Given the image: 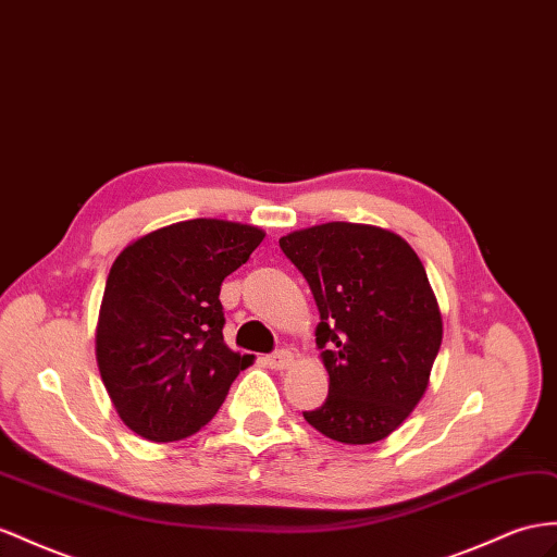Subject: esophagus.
<instances>
[{
    "mask_svg": "<svg viewBox=\"0 0 557 557\" xmlns=\"http://www.w3.org/2000/svg\"><path fill=\"white\" fill-rule=\"evenodd\" d=\"M265 362L270 369H289L294 362V352L292 350H275L268 355Z\"/></svg>",
    "mask_w": 557,
    "mask_h": 557,
    "instance_id": "34e87169",
    "label": "esophagus"
}]
</instances>
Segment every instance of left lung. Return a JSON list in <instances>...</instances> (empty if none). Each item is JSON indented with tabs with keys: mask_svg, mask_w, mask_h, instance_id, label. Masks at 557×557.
Instances as JSON below:
<instances>
[{
	"mask_svg": "<svg viewBox=\"0 0 557 557\" xmlns=\"http://www.w3.org/2000/svg\"><path fill=\"white\" fill-rule=\"evenodd\" d=\"M320 310L330 395L304 419L346 445L388 437L428 388L442 344L425 268L403 237L360 223H322L280 239Z\"/></svg>",
	"mask_w": 557,
	"mask_h": 557,
	"instance_id": "1",
	"label": "left lung"
}]
</instances>
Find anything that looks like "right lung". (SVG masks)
<instances>
[{
  "instance_id": "1",
  "label": "right lung",
  "mask_w": 557,
  "mask_h": 557,
  "mask_svg": "<svg viewBox=\"0 0 557 557\" xmlns=\"http://www.w3.org/2000/svg\"><path fill=\"white\" fill-rule=\"evenodd\" d=\"M263 231L216 219L160 227L112 263L96 358L120 419L152 442L207 425L251 355L223 344L221 284L249 261Z\"/></svg>"
}]
</instances>
